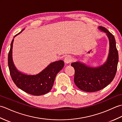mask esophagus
Returning <instances> with one entry per match:
<instances>
[{"label":"esophagus","mask_w":122,"mask_h":122,"mask_svg":"<svg viewBox=\"0 0 122 122\" xmlns=\"http://www.w3.org/2000/svg\"><path fill=\"white\" fill-rule=\"evenodd\" d=\"M72 57L71 56H66L65 58H64V62L66 64L70 63L72 61Z\"/></svg>","instance_id":"obj_1"}]
</instances>
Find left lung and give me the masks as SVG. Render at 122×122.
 Here are the masks:
<instances>
[{
  "instance_id": "obj_1",
  "label": "left lung",
  "mask_w": 122,
  "mask_h": 122,
  "mask_svg": "<svg viewBox=\"0 0 122 122\" xmlns=\"http://www.w3.org/2000/svg\"><path fill=\"white\" fill-rule=\"evenodd\" d=\"M98 29L107 33L110 41L109 53L106 62L97 68L88 66L80 62L71 63L75 70L74 83L85 92H96L104 89L113 81L117 71L118 54L114 36L104 27L101 26Z\"/></svg>"
}]
</instances>
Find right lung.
Segmentation results:
<instances>
[{
  "instance_id": "add662e5",
  "label": "right lung",
  "mask_w": 122,
  "mask_h": 122,
  "mask_svg": "<svg viewBox=\"0 0 122 122\" xmlns=\"http://www.w3.org/2000/svg\"><path fill=\"white\" fill-rule=\"evenodd\" d=\"M24 30L15 35L14 38ZM14 40L13 39L10 45L8 63L10 76L15 84L20 89L33 95L39 96L50 91L56 74L64 66L63 61L59 60L50 63L38 74H25L18 70L13 62L12 49Z\"/></svg>"
}]
</instances>
